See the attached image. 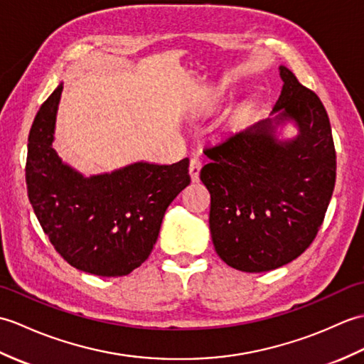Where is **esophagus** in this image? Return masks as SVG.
I'll return each instance as SVG.
<instances>
[{"label": "esophagus", "mask_w": 364, "mask_h": 364, "mask_svg": "<svg viewBox=\"0 0 364 364\" xmlns=\"http://www.w3.org/2000/svg\"><path fill=\"white\" fill-rule=\"evenodd\" d=\"M200 168H203V161H200L198 157H193L190 160V166H188V171H190V176H191V181L193 182H198L199 181Z\"/></svg>", "instance_id": "obj_1"}]
</instances>
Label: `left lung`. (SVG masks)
<instances>
[{"label": "left lung", "instance_id": "obj_1", "mask_svg": "<svg viewBox=\"0 0 364 364\" xmlns=\"http://www.w3.org/2000/svg\"><path fill=\"white\" fill-rule=\"evenodd\" d=\"M282 92L271 115L208 144L200 181L210 193V233L224 263L266 272L293 262L313 240L336 179V152L318 95L280 67ZM293 120L299 135L279 142L275 127Z\"/></svg>", "mask_w": 364, "mask_h": 364}]
</instances>
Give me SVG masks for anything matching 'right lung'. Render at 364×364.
Segmentation results:
<instances>
[{"mask_svg": "<svg viewBox=\"0 0 364 364\" xmlns=\"http://www.w3.org/2000/svg\"><path fill=\"white\" fill-rule=\"evenodd\" d=\"M62 90L60 84L31 127L29 200L51 245L73 268L101 277L127 276L146 262L168 205L190 183V161H139L110 174L84 177L62 164L53 149Z\"/></svg>", "mask_w": 364, "mask_h": 364, "instance_id": "1", "label": "right lung"}]
</instances>
